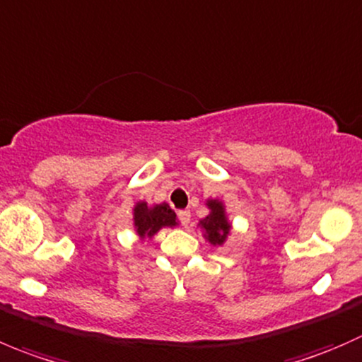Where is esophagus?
Here are the masks:
<instances>
[{
    "instance_id": "34e87169",
    "label": "esophagus",
    "mask_w": 362,
    "mask_h": 362,
    "mask_svg": "<svg viewBox=\"0 0 362 362\" xmlns=\"http://www.w3.org/2000/svg\"><path fill=\"white\" fill-rule=\"evenodd\" d=\"M177 218H180V221L185 227H188L189 220H192V214H189V211H180V213H177Z\"/></svg>"
}]
</instances>
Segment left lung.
Here are the masks:
<instances>
[{"instance_id":"1","label":"left lung","mask_w":362,"mask_h":362,"mask_svg":"<svg viewBox=\"0 0 362 362\" xmlns=\"http://www.w3.org/2000/svg\"><path fill=\"white\" fill-rule=\"evenodd\" d=\"M206 206L209 207V214L199 221V227L204 230V239L213 246H223L232 230L223 202L218 199H207Z\"/></svg>"}]
</instances>
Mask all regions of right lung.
I'll return each instance as SVG.
<instances>
[{"mask_svg": "<svg viewBox=\"0 0 362 362\" xmlns=\"http://www.w3.org/2000/svg\"><path fill=\"white\" fill-rule=\"evenodd\" d=\"M176 225L177 216L170 209L169 204L162 202L155 204V206H149L148 202L141 200V202H137L134 206V227L142 241L144 239H151L163 227H176Z\"/></svg>", "mask_w": 362, "mask_h": 362, "instance_id": "obj_1", "label": "right lung"}]
</instances>
